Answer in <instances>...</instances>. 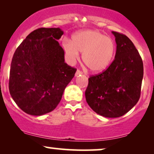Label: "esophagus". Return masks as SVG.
<instances>
[{
  "label": "esophagus",
  "mask_w": 154,
  "mask_h": 154,
  "mask_svg": "<svg viewBox=\"0 0 154 154\" xmlns=\"http://www.w3.org/2000/svg\"><path fill=\"white\" fill-rule=\"evenodd\" d=\"M82 74H83V72H82L81 71L77 70L76 72H75V76H79V75H81Z\"/></svg>",
  "instance_id": "1"
}]
</instances>
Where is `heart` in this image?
I'll return each instance as SVG.
<instances>
[{
    "mask_svg": "<svg viewBox=\"0 0 154 154\" xmlns=\"http://www.w3.org/2000/svg\"><path fill=\"white\" fill-rule=\"evenodd\" d=\"M62 46L69 63L75 62L81 52L84 64L92 72H101L106 69L116 52L113 40L94 30L77 32L73 35L72 41L64 39Z\"/></svg>",
    "mask_w": 154,
    "mask_h": 154,
    "instance_id": "obj_1",
    "label": "heart"
}]
</instances>
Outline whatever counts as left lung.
I'll list each match as a JSON object with an SVG mask.
<instances>
[{"label": "left lung", "mask_w": 154, "mask_h": 154, "mask_svg": "<svg viewBox=\"0 0 154 154\" xmlns=\"http://www.w3.org/2000/svg\"><path fill=\"white\" fill-rule=\"evenodd\" d=\"M116 43L115 59L106 70L88 79L86 102L94 112L118 118L140 100L144 74L142 57L130 39L112 31Z\"/></svg>", "instance_id": "8db88e82"}]
</instances>
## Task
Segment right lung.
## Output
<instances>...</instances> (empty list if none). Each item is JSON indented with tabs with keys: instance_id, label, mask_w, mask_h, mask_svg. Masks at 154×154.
Returning a JSON list of instances; mask_svg holds the SVG:
<instances>
[{
	"instance_id": "add662e5",
	"label": "right lung",
	"mask_w": 154,
	"mask_h": 154,
	"mask_svg": "<svg viewBox=\"0 0 154 154\" xmlns=\"http://www.w3.org/2000/svg\"><path fill=\"white\" fill-rule=\"evenodd\" d=\"M60 28H39L27 35L14 52L10 71L9 90L25 113L41 116L56 108L76 69L64 62L57 40Z\"/></svg>"
}]
</instances>
